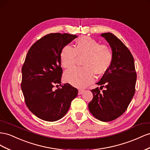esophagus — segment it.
<instances>
[{"label": "esophagus", "mask_w": 150, "mask_h": 150, "mask_svg": "<svg viewBox=\"0 0 150 150\" xmlns=\"http://www.w3.org/2000/svg\"><path fill=\"white\" fill-rule=\"evenodd\" d=\"M83 92H84V90H79V91H78V94H79V95H81Z\"/></svg>", "instance_id": "34e87169"}]
</instances>
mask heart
<instances>
[{
	"instance_id": "obj_1",
	"label": "heart",
	"mask_w": 150,
	"mask_h": 150,
	"mask_svg": "<svg viewBox=\"0 0 150 150\" xmlns=\"http://www.w3.org/2000/svg\"><path fill=\"white\" fill-rule=\"evenodd\" d=\"M78 56L83 59L84 67H76L64 74L66 82L77 88H84L95 81V75L102 76L109 70L113 60L111 48L89 36H81L76 40L74 47H64L60 52V62L65 69L73 66Z\"/></svg>"
}]
</instances>
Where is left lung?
I'll return each mask as SVG.
<instances>
[{"label":"left lung","mask_w":150,"mask_h":150,"mask_svg":"<svg viewBox=\"0 0 150 150\" xmlns=\"http://www.w3.org/2000/svg\"><path fill=\"white\" fill-rule=\"evenodd\" d=\"M110 45L113 60L109 70L91 90L93 98L88 104L89 110L95 118L109 122L118 118L127 110L135 93L136 72L134 58L120 40L111 33L101 35Z\"/></svg>","instance_id":"1"}]
</instances>
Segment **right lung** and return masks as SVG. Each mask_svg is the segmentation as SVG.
Returning a JSON list of instances; mask_svg holds the SVG:
<instances>
[{"instance_id":"right-lung-1","label":"right lung","mask_w":150,"mask_h":150,"mask_svg":"<svg viewBox=\"0 0 150 150\" xmlns=\"http://www.w3.org/2000/svg\"><path fill=\"white\" fill-rule=\"evenodd\" d=\"M76 38L68 33L48 34L28 52L22 67L21 90L28 109L43 120L62 118L78 95V90L69 83L54 90V84L61 83L60 52Z\"/></svg>"}]
</instances>
